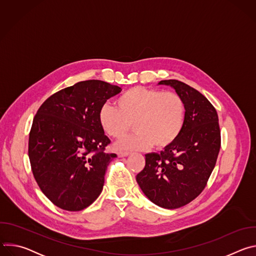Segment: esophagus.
I'll return each mask as SVG.
<instances>
[{
    "label": "esophagus",
    "instance_id": "1",
    "mask_svg": "<svg viewBox=\"0 0 256 256\" xmlns=\"http://www.w3.org/2000/svg\"><path fill=\"white\" fill-rule=\"evenodd\" d=\"M130 155V153L128 152H118V157H120V158H122V157H126V156H128Z\"/></svg>",
    "mask_w": 256,
    "mask_h": 256
}]
</instances>
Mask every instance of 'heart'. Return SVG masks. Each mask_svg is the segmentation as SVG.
I'll return each mask as SVG.
<instances>
[{
    "label": "heart",
    "mask_w": 256,
    "mask_h": 256,
    "mask_svg": "<svg viewBox=\"0 0 256 256\" xmlns=\"http://www.w3.org/2000/svg\"><path fill=\"white\" fill-rule=\"evenodd\" d=\"M104 103L98 112L103 132L114 138L136 132L116 144L118 150H146L152 146L166 149L179 138L186 122V103L175 92H163L142 86L132 87L116 99Z\"/></svg>",
    "instance_id": "obj_1"
}]
</instances>
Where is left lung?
I'll return each instance as SVG.
<instances>
[{"label":"left lung","mask_w":256,"mask_h":256,"mask_svg":"<svg viewBox=\"0 0 256 256\" xmlns=\"http://www.w3.org/2000/svg\"><path fill=\"white\" fill-rule=\"evenodd\" d=\"M159 85L171 86L184 99L186 122L170 147L144 155L136 182L152 202L172 210L188 204L204 190L220 152L221 132L216 108L202 93L178 80H163Z\"/></svg>","instance_id":"obj_1"}]
</instances>
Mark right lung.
Returning a JSON list of instances; mask_svg holds the SVG:
<instances>
[{
  "label": "right lung",
  "instance_id": "right-lung-1",
  "mask_svg": "<svg viewBox=\"0 0 256 256\" xmlns=\"http://www.w3.org/2000/svg\"><path fill=\"white\" fill-rule=\"evenodd\" d=\"M122 91L100 80L60 90L36 112L29 132L31 170L44 196L56 206L78 212L99 196L108 164L110 140L98 122L100 107Z\"/></svg>",
  "mask_w": 256,
  "mask_h": 256
}]
</instances>
